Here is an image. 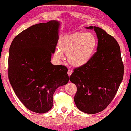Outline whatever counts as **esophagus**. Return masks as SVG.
Returning a JSON list of instances; mask_svg holds the SVG:
<instances>
[{
    "label": "esophagus",
    "mask_w": 131,
    "mask_h": 131,
    "mask_svg": "<svg viewBox=\"0 0 131 131\" xmlns=\"http://www.w3.org/2000/svg\"><path fill=\"white\" fill-rule=\"evenodd\" d=\"M67 74H68V75H69V76H70V75H71V74H72V71H71V70H68Z\"/></svg>",
    "instance_id": "esophagus-1"
}]
</instances>
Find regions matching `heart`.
<instances>
[{
	"label": "heart",
	"instance_id": "b5f03b06",
	"mask_svg": "<svg viewBox=\"0 0 131 131\" xmlns=\"http://www.w3.org/2000/svg\"><path fill=\"white\" fill-rule=\"evenodd\" d=\"M97 46V41L90 33L75 32L62 37L59 41L60 49H57L55 56L62 60L63 54L67 56V61L71 66L80 67L92 59Z\"/></svg>",
	"mask_w": 131,
	"mask_h": 131
}]
</instances>
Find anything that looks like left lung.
Returning <instances> with one entry per match:
<instances>
[{
	"label": "left lung",
	"mask_w": 131,
	"mask_h": 131,
	"mask_svg": "<svg viewBox=\"0 0 131 131\" xmlns=\"http://www.w3.org/2000/svg\"><path fill=\"white\" fill-rule=\"evenodd\" d=\"M97 51L88 64L76 68L70 77L75 84L74 100L80 111L94 114L107 107L116 95L124 77V67L120 47L112 36L96 26Z\"/></svg>",
	"instance_id": "8db88e82"
}]
</instances>
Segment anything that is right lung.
I'll use <instances>...</instances> for the list:
<instances>
[{
  "label": "right lung",
  "mask_w": 131,
  "mask_h": 131,
  "mask_svg": "<svg viewBox=\"0 0 131 131\" xmlns=\"http://www.w3.org/2000/svg\"><path fill=\"white\" fill-rule=\"evenodd\" d=\"M60 26L55 20L34 25L15 37L9 48L11 86L25 106L38 113L51 109L55 91L69 80L67 67L51 62Z\"/></svg>",
  "instance_id": "add662e5"
}]
</instances>
